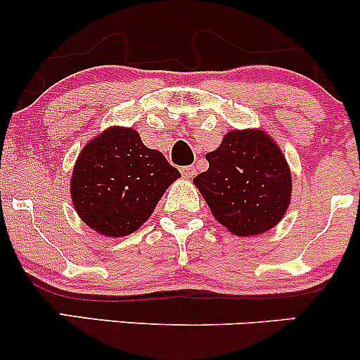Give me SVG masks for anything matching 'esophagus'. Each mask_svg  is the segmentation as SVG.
Instances as JSON below:
<instances>
[{"label": "esophagus", "instance_id": "34e87169", "mask_svg": "<svg viewBox=\"0 0 360 360\" xmlns=\"http://www.w3.org/2000/svg\"><path fill=\"white\" fill-rule=\"evenodd\" d=\"M181 174H183L184 177H194V174H196V167L194 166L181 167Z\"/></svg>", "mask_w": 360, "mask_h": 360}]
</instances>
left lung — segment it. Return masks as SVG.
Masks as SVG:
<instances>
[{
  "mask_svg": "<svg viewBox=\"0 0 360 360\" xmlns=\"http://www.w3.org/2000/svg\"><path fill=\"white\" fill-rule=\"evenodd\" d=\"M210 167L194 177L213 217L235 235H259L278 225L291 196L283 152L264 131H229Z\"/></svg>",
  "mask_w": 360,
  "mask_h": 360,
  "instance_id": "obj_1",
  "label": "left lung"
}]
</instances>
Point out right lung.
Wrapping results in <instances>:
<instances>
[{
  "mask_svg": "<svg viewBox=\"0 0 360 360\" xmlns=\"http://www.w3.org/2000/svg\"><path fill=\"white\" fill-rule=\"evenodd\" d=\"M179 171L131 128H110L82 148L71 179L76 212L106 237L134 233Z\"/></svg>",
  "mask_w": 360,
  "mask_h": 360,
  "instance_id": "1",
  "label": "right lung"
}]
</instances>
